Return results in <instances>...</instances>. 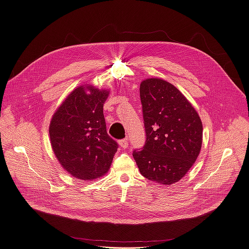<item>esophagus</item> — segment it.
<instances>
[{"instance_id":"esophagus-1","label":"esophagus","mask_w":249,"mask_h":249,"mask_svg":"<svg viewBox=\"0 0 249 249\" xmlns=\"http://www.w3.org/2000/svg\"><path fill=\"white\" fill-rule=\"evenodd\" d=\"M119 145L123 148H127V146H129V140H127V138L122 139L119 141Z\"/></svg>"}]
</instances>
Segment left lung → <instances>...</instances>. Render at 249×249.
I'll list each match as a JSON object with an SVG mask.
<instances>
[{"label": "left lung", "instance_id": "obj_1", "mask_svg": "<svg viewBox=\"0 0 249 249\" xmlns=\"http://www.w3.org/2000/svg\"><path fill=\"white\" fill-rule=\"evenodd\" d=\"M146 141L133 152L141 175L171 185L192 167L200 153L202 124L196 110L179 90L162 79L140 84Z\"/></svg>", "mask_w": 249, "mask_h": 249}]
</instances>
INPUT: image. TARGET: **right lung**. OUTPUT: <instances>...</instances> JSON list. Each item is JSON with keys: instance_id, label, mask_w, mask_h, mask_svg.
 Segmentation results:
<instances>
[{"instance_id": "add662e5", "label": "right lung", "mask_w": 249, "mask_h": 249, "mask_svg": "<svg viewBox=\"0 0 249 249\" xmlns=\"http://www.w3.org/2000/svg\"><path fill=\"white\" fill-rule=\"evenodd\" d=\"M109 90L79 86L52 117L50 139L61 166L73 178L91 180L109 170L117 142L107 133L104 103Z\"/></svg>"}]
</instances>
